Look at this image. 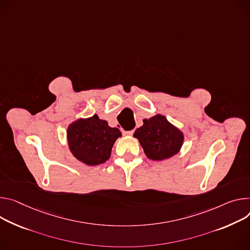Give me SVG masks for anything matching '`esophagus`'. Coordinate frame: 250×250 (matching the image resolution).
Wrapping results in <instances>:
<instances>
[{
  "instance_id": "34e87169",
  "label": "esophagus",
  "mask_w": 250,
  "mask_h": 250,
  "mask_svg": "<svg viewBox=\"0 0 250 250\" xmlns=\"http://www.w3.org/2000/svg\"><path fill=\"white\" fill-rule=\"evenodd\" d=\"M124 135H132L133 134V130H123Z\"/></svg>"
}]
</instances>
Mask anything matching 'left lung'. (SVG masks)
<instances>
[{
	"mask_svg": "<svg viewBox=\"0 0 250 250\" xmlns=\"http://www.w3.org/2000/svg\"><path fill=\"white\" fill-rule=\"evenodd\" d=\"M133 137L139 140L146 155L152 161H165L177 154L185 141L184 132L160 113L145 119Z\"/></svg>",
	"mask_w": 250,
	"mask_h": 250,
	"instance_id": "left-lung-1",
	"label": "left lung"
}]
</instances>
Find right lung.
<instances>
[{"label":"right lung","instance_id":"add662e5","mask_svg":"<svg viewBox=\"0 0 250 250\" xmlns=\"http://www.w3.org/2000/svg\"><path fill=\"white\" fill-rule=\"evenodd\" d=\"M122 137L117 127H110L107 122L98 115L80 118L66 128V141L72 154L85 166L94 167L105 163L116 141Z\"/></svg>","mask_w":250,"mask_h":250}]
</instances>
